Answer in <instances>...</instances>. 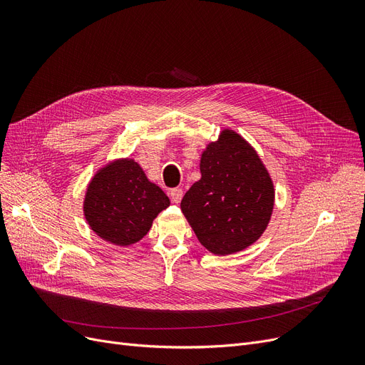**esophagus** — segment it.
<instances>
[{
	"instance_id": "obj_1",
	"label": "esophagus",
	"mask_w": 365,
	"mask_h": 365,
	"mask_svg": "<svg viewBox=\"0 0 365 365\" xmlns=\"http://www.w3.org/2000/svg\"><path fill=\"white\" fill-rule=\"evenodd\" d=\"M170 198H171V201L175 202V204H179L180 201H182V197H183V190L180 189V187H175V189H171L170 190Z\"/></svg>"
}]
</instances>
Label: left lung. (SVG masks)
<instances>
[{"mask_svg": "<svg viewBox=\"0 0 365 365\" xmlns=\"http://www.w3.org/2000/svg\"><path fill=\"white\" fill-rule=\"evenodd\" d=\"M200 171L180 208L201 245L217 256L250 247L267 227L275 202L274 182L256 149L225 128L202 150Z\"/></svg>", "mask_w": 365, "mask_h": 365, "instance_id": "left-lung-1", "label": "left lung"}]
</instances>
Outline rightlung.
Listing matches in <instances>:
<instances>
[{
  "mask_svg": "<svg viewBox=\"0 0 365 365\" xmlns=\"http://www.w3.org/2000/svg\"><path fill=\"white\" fill-rule=\"evenodd\" d=\"M168 205L164 190L146 178L136 161L120 158L96 171L86 190L83 212L96 235L127 247L140 241Z\"/></svg>",
  "mask_w": 365,
  "mask_h": 365,
  "instance_id": "right-lung-1",
  "label": "right lung"
}]
</instances>
